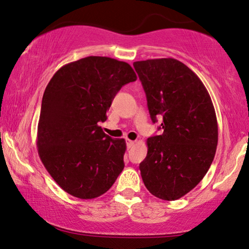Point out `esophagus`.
<instances>
[{"mask_svg":"<svg viewBox=\"0 0 249 249\" xmlns=\"http://www.w3.org/2000/svg\"><path fill=\"white\" fill-rule=\"evenodd\" d=\"M134 144H135V142H134V141H131V140H126V145H127V147H128V148L133 147Z\"/></svg>","mask_w":249,"mask_h":249,"instance_id":"1","label":"esophagus"}]
</instances>
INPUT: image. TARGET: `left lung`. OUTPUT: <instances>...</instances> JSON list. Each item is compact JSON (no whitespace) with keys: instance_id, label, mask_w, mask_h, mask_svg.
Returning a JSON list of instances; mask_svg holds the SVG:
<instances>
[{"instance_id":"8db88e82","label":"left lung","mask_w":249,"mask_h":249,"mask_svg":"<svg viewBox=\"0 0 249 249\" xmlns=\"http://www.w3.org/2000/svg\"><path fill=\"white\" fill-rule=\"evenodd\" d=\"M153 123L161 135L147 139L140 164L142 178L154 196L178 199L206 175L214 160L218 126L214 105L199 77L175 58L134 62Z\"/></svg>"}]
</instances>
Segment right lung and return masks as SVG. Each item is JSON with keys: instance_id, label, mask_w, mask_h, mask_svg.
Segmentation results:
<instances>
[{"instance_id": "1", "label": "right lung", "mask_w": 249, "mask_h": 249, "mask_svg": "<svg viewBox=\"0 0 249 249\" xmlns=\"http://www.w3.org/2000/svg\"><path fill=\"white\" fill-rule=\"evenodd\" d=\"M132 66L106 56L69 63L53 75L43 95L38 155L58 186L81 199L103 195L124 168L126 143L106 135V121L122 86L136 81Z\"/></svg>"}]
</instances>
